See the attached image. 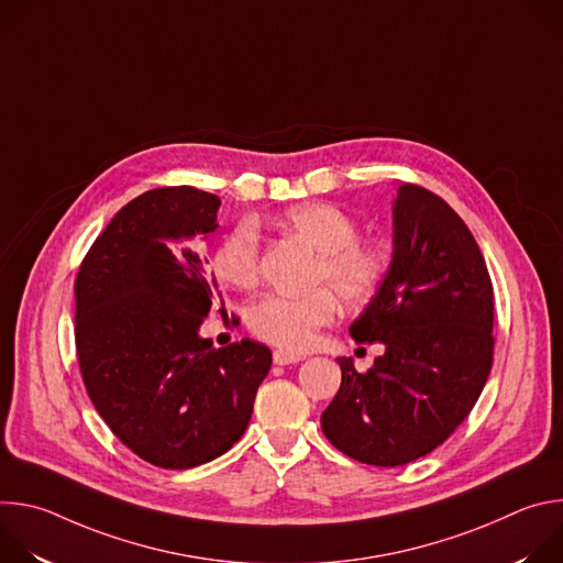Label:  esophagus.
Wrapping results in <instances>:
<instances>
[{"label":"esophagus","instance_id":"34e87169","mask_svg":"<svg viewBox=\"0 0 563 563\" xmlns=\"http://www.w3.org/2000/svg\"><path fill=\"white\" fill-rule=\"evenodd\" d=\"M302 356L298 354H291V352H285V350H276L274 352V363L276 365H291V363H300Z\"/></svg>","mask_w":563,"mask_h":563}]
</instances>
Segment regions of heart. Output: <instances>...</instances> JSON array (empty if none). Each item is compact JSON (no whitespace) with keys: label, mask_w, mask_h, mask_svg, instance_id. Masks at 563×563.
<instances>
[{"label":"heart","mask_w":563,"mask_h":563,"mask_svg":"<svg viewBox=\"0 0 563 563\" xmlns=\"http://www.w3.org/2000/svg\"><path fill=\"white\" fill-rule=\"evenodd\" d=\"M280 227L300 235L320 254L313 283H330L336 294L352 302H367L387 274V256L380 247L358 240L356 222L328 202H300L283 211ZM218 276L238 289H252L261 280V233L254 222L235 224L220 243L213 258ZM339 300L330 289L307 296L269 294L250 309L252 332L285 350H307L318 330L332 325Z\"/></svg>","instance_id":"b5f03b06"}]
</instances>
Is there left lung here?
Masks as SVG:
<instances>
[{
    "label": "left lung",
    "instance_id": "obj_1",
    "mask_svg": "<svg viewBox=\"0 0 563 563\" xmlns=\"http://www.w3.org/2000/svg\"><path fill=\"white\" fill-rule=\"evenodd\" d=\"M495 300L474 235L456 211L419 185L391 202V261L350 325L383 356L361 374L336 358L341 389L320 428L343 454L406 465L441 445L470 415L493 367Z\"/></svg>",
    "mask_w": 563,
    "mask_h": 563
}]
</instances>
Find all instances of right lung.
Listing matches in <instances>:
<instances>
[{
	"label": "right lung",
	"instance_id": "add662e5",
	"mask_svg": "<svg viewBox=\"0 0 563 563\" xmlns=\"http://www.w3.org/2000/svg\"><path fill=\"white\" fill-rule=\"evenodd\" d=\"M220 198L194 187L153 189L98 235L75 280V347L98 415L140 459L187 470L245 434L267 345L216 350L200 336L218 285L189 247L218 229ZM220 296V294H218Z\"/></svg>",
	"mask_w": 563,
	"mask_h": 563
}]
</instances>
